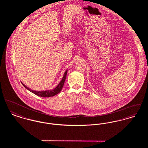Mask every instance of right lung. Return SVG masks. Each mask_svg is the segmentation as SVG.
Returning <instances> with one entry per match:
<instances>
[{"label":"right lung","mask_w":148,"mask_h":148,"mask_svg":"<svg viewBox=\"0 0 148 148\" xmlns=\"http://www.w3.org/2000/svg\"><path fill=\"white\" fill-rule=\"evenodd\" d=\"M67 73V70L66 71V72H64L62 79L61 81L60 82V84L53 90H47V91H33V90L29 88L28 87H27V86L24 85L23 83H22V85L24 86V87H25V88L28 90L29 91H31L32 93H34L35 95H37L38 96H40V97H49L54 96L60 93L61 92V91L62 90V88L63 86L64 85V81H65V79H66V78Z\"/></svg>","instance_id":"add662e5"}]
</instances>
